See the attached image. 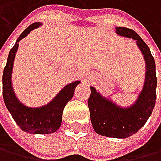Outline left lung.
Returning a JSON list of instances; mask_svg holds the SVG:
<instances>
[{"mask_svg":"<svg viewBox=\"0 0 161 161\" xmlns=\"http://www.w3.org/2000/svg\"><path fill=\"white\" fill-rule=\"evenodd\" d=\"M116 33L134 39L142 54L146 62V78L142 89L130 106L121 107L91 86L88 107L93 129L98 135L126 139L139 131L152 115L156 100L157 80L154 58L140 35L126 27H116Z\"/></svg>","mask_w":161,"mask_h":161,"instance_id":"8db88e82","label":"left lung"}]
</instances>
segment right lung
Returning a JSON list of instances; mask_svg holds the SVG:
<instances>
[{"instance_id": "obj_1", "label": "right lung", "mask_w": 161, "mask_h": 161, "mask_svg": "<svg viewBox=\"0 0 161 161\" xmlns=\"http://www.w3.org/2000/svg\"><path fill=\"white\" fill-rule=\"evenodd\" d=\"M41 25V22H34L22 31L8 53L3 73V97L7 109L22 130L33 135H46L57 131L62 122L63 109L72 99L76 86L81 83L80 81H74L67 84L49 103L40 107H27L19 100L12 82L14 62L19 48V41L27 36L31 31L39 27Z\"/></svg>"}]
</instances>
